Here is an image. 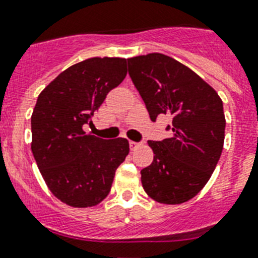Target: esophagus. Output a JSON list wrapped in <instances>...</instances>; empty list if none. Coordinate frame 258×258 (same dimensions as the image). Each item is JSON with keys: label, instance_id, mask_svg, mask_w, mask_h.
I'll return each mask as SVG.
<instances>
[{"label": "esophagus", "instance_id": "obj_1", "mask_svg": "<svg viewBox=\"0 0 258 258\" xmlns=\"http://www.w3.org/2000/svg\"><path fill=\"white\" fill-rule=\"evenodd\" d=\"M141 145V143H138V142H133V141H130V149L131 150H135L138 147V146Z\"/></svg>", "mask_w": 258, "mask_h": 258}]
</instances>
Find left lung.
<instances>
[{
  "label": "left lung",
  "mask_w": 258,
  "mask_h": 258,
  "mask_svg": "<svg viewBox=\"0 0 258 258\" xmlns=\"http://www.w3.org/2000/svg\"><path fill=\"white\" fill-rule=\"evenodd\" d=\"M128 75L150 119H170L171 137L149 141L153 163L142 170V184L153 200L178 205L191 200L210 179L225 139L222 100L208 83L162 53L128 58Z\"/></svg>",
  "instance_id": "obj_1"
}]
</instances>
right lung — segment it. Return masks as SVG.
<instances>
[{
    "mask_svg": "<svg viewBox=\"0 0 258 258\" xmlns=\"http://www.w3.org/2000/svg\"><path fill=\"white\" fill-rule=\"evenodd\" d=\"M125 75V58H87L61 72L38 95L32 113V153L52 194L70 206L100 204L128 155L124 138L107 141L83 131Z\"/></svg>",
    "mask_w": 258,
    "mask_h": 258,
    "instance_id": "add662e5",
    "label": "right lung"
}]
</instances>
